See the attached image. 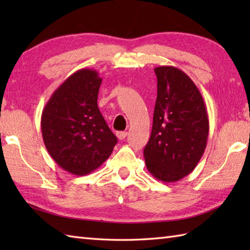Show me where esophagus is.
Listing matches in <instances>:
<instances>
[{
    "label": "esophagus",
    "mask_w": 250,
    "mask_h": 250,
    "mask_svg": "<svg viewBox=\"0 0 250 250\" xmlns=\"http://www.w3.org/2000/svg\"><path fill=\"white\" fill-rule=\"evenodd\" d=\"M116 135H117V137H118L119 140H125V137H126V135H128V132H125V131H119V132H117Z\"/></svg>",
    "instance_id": "obj_1"
}]
</instances>
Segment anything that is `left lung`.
I'll list each match as a JSON object with an SVG mask.
<instances>
[{"mask_svg": "<svg viewBox=\"0 0 250 250\" xmlns=\"http://www.w3.org/2000/svg\"><path fill=\"white\" fill-rule=\"evenodd\" d=\"M158 94L150 139L144 149L147 169L163 183L193 171L204 153L209 124L198 87L174 66L155 68Z\"/></svg>", "mask_w": 250, "mask_h": 250, "instance_id": "left-lung-1", "label": "left lung"}]
</instances>
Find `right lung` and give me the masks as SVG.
I'll return each mask as SVG.
<instances>
[{
  "instance_id": "obj_1",
  "label": "right lung",
  "mask_w": 250,
  "mask_h": 250,
  "mask_svg": "<svg viewBox=\"0 0 250 250\" xmlns=\"http://www.w3.org/2000/svg\"><path fill=\"white\" fill-rule=\"evenodd\" d=\"M101 83L97 71L82 68L60 84L42 113V134L49 155L78 176L102 166L117 144L98 107Z\"/></svg>"
}]
</instances>
